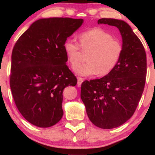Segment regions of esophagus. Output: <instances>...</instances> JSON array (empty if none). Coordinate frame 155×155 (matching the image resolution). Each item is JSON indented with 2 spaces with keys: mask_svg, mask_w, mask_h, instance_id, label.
<instances>
[{
  "mask_svg": "<svg viewBox=\"0 0 155 155\" xmlns=\"http://www.w3.org/2000/svg\"><path fill=\"white\" fill-rule=\"evenodd\" d=\"M83 81H84V79H82V78H80V77L78 78L77 86H78V87H81V84H82Z\"/></svg>",
  "mask_w": 155,
  "mask_h": 155,
  "instance_id": "esophagus-1",
  "label": "esophagus"
}]
</instances>
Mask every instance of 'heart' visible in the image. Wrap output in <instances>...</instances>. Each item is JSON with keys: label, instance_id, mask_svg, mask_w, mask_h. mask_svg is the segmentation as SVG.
I'll use <instances>...</instances> for the list:
<instances>
[{"label": "heart", "instance_id": "heart-1", "mask_svg": "<svg viewBox=\"0 0 155 155\" xmlns=\"http://www.w3.org/2000/svg\"><path fill=\"white\" fill-rule=\"evenodd\" d=\"M79 41L80 45L74 39L69 38L63 44L64 51L73 66L78 61L81 48L91 49L87 56L88 62L74 67L77 75L106 76L116 67L122 55V46L107 31L95 28L82 32L79 35Z\"/></svg>", "mask_w": 155, "mask_h": 155}]
</instances>
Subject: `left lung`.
<instances>
[{
  "mask_svg": "<svg viewBox=\"0 0 155 155\" xmlns=\"http://www.w3.org/2000/svg\"><path fill=\"white\" fill-rule=\"evenodd\" d=\"M97 23L118 28L122 52L111 72L99 79L84 81L81 98L92 123L111 129L127 122L136 111L145 86L147 56L141 41L127 23L111 18L100 19Z\"/></svg>",
  "mask_w": 155,
  "mask_h": 155,
  "instance_id": "8db88e82",
  "label": "left lung"
}]
</instances>
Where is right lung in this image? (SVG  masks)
<instances>
[{"label":"right lung","instance_id":"1","mask_svg":"<svg viewBox=\"0 0 155 155\" xmlns=\"http://www.w3.org/2000/svg\"><path fill=\"white\" fill-rule=\"evenodd\" d=\"M83 22L67 17L40 19L16 42L10 87L19 112L33 125L51 127L63 117V90L77 83L66 65L63 44Z\"/></svg>","mask_w":155,"mask_h":155}]
</instances>
